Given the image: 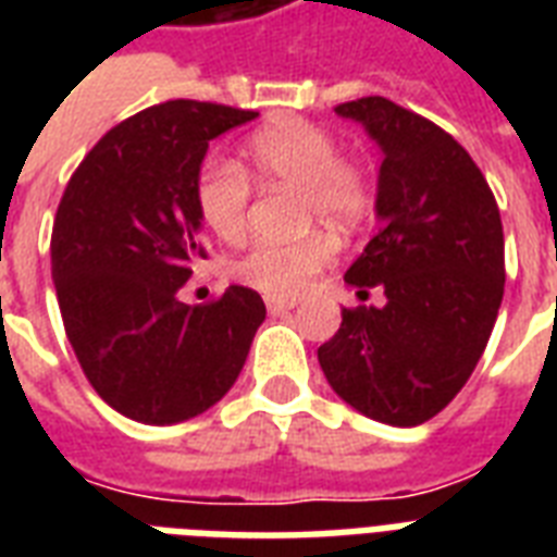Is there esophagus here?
<instances>
[{
    "label": "esophagus",
    "mask_w": 557,
    "mask_h": 557,
    "mask_svg": "<svg viewBox=\"0 0 557 557\" xmlns=\"http://www.w3.org/2000/svg\"><path fill=\"white\" fill-rule=\"evenodd\" d=\"M265 306H269V314H283V312H292L297 304L295 300H283V297H269Z\"/></svg>",
    "instance_id": "esophagus-1"
}]
</instances>
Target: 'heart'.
Returning a JSON list of instances; mask_svg holds the SVG:
<instances>
[{
  "mask_svg": "<svg viewBox=\"0 0 557 557\" xmlns=\"http://www.w3.org/2000/svg\"><path fill=\"white\" fill-rule=\"evenodd\" d=\"M253 176L265 185L295 187L304 201V222H323L338 234H352L372 213V185L364 168L341 159L335 135L323 126L286 117L262 126L245 144ZM193 199L201 222L225 243H236L248 225L251 182L231 159H208L196 173ZM335 243L330 234H312L292 243H257L236 260L239 283L271 297L300 295L323 265H330Z\"/></svg>",
  "mask_w": 557,
  "mask_h": 557,
  "instance_id": "obj_1",
  "label": "heart"
}]
</instances>
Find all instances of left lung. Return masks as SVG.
<instances>
[{
    "mask_svg": "<svg viewBox=\"0 0 557 557\" xmlns=\"http://www.w3.org/2000/svg\"><path fill=\"white\" fill-rule=\"evenodd\" d=\"M379 144V234L344 274L387 304L341 312L318 361L349 407L413 428L471 379L506 286L503 222L471 156L445 129L387 98L335 107Z\"/></svg>",
    "mask_w": 557,
    "mask_h": 557,
    "instance_id": "left-lung-1",
    "label": "left lung"
}]
</instances>
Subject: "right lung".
<instances>
[{
	"instance_id": "obj_1",
	"label": "right lung",
	"mask_w": 557,
	"mask_h": 557,
	"mask_svg": "<svg viewBox=\"0 0 557 557\" xmlns=\"http://www.w3.org/2000/svg\"><path fill=\"white\" fill-rule=\"evenodd\" d=\"M257 112L168 100L100 138L65 187L51 231V277L65 335L109 407L144 424L205 413L243 370L265 321L253 288L205 306L178 288L205 260L193 199L208 141Z\"/></svg>"
}]
</instances>
